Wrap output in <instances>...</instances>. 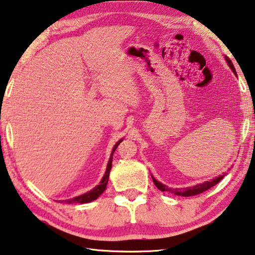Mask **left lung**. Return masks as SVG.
I'll return each mask as SVG.
<instances>
[{
	"label": "left lung",
	"mask_w": 255,
	"mask_h": 255,
	"mask_svg": "<svg viewBox=\"0 0 255 255\" xmlns=\"http://www.w3.org/2000/svg\"><path fill=\"white\" fill-rule=\"evenodd\" d=\"M225 60H226V62H228L229 66H230V68L232 69L233 72L235 73V75H237L233 63L230 60V58L225 57ZM223 177H224V175H221V176H219V177H216L214 179L210 180V182H205V183H203V184H198V185H196V186L187 187V188H183V189H172V188H168L167 186H165V185L159 183L158 180H156L154 177H152V182H154V184L156 185L157 188L160 189V191H163V192L174 193L175 195H178V196H194V195H197V194H201L203 192L207 191V189H210L211 187H213V186H214V185H216L217 183H219L220 180L223 178Z\"/></svg>",
	"instance_id": "left-lung-1"
}]
</instances>
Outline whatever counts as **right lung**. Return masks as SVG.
<instances>
[{"label": "right lung", "mask_w": 255, "mask_h": 255, "mask_svg": "<svg viewBox=\"0 0 255 255\" xmlns=\"http://www.w3.org/2000/svg\"><path fill=\"white\" fill-rule=\"evenodd\" d=\"M123 140H119L113 148V151H112V155H110V158L108 161V165H107V169H106V173L104 175L103 179H101L100 184L98 186H96L94 189H91L90 192H88L86 194H83V195L80 196H77V197H73L70 198V200H67L64 201V203H67V204H75V203H80V204H83V203H89L91 201H95L98 198L101 194L104 193V191L106 189V186H107V183H108V179H109V173H110V169H112V161H113V155L115 150L117 149V147L120 142ZM63 202V201H62ZM61 202V203H62Z\"/></svg>", "instance_id": "1"}]
</instances>
